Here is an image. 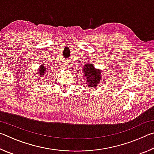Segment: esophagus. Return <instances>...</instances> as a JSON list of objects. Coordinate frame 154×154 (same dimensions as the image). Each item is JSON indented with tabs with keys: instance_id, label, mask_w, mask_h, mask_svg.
Listing matches in <instances>:
<instances>
[{
	"instance_id": "1",
	"label": "esophagus",
	"mask_w": 154,
	"mask_h": 154,
	"mask_svg": "<svg viewBox=\"0 0 154 154\" xmlns=\"http://www.w3.org/2000/svg\"><path fill=\"white\" fill-rule=\"evenodd\" d=\"M65 68H66V66H65Z\"/></svg>"
}]
</instances>
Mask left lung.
<instances>
[{"label": "left lung", "instance_id": "1", "mask_svg": "<svg viewBox=\"0 0 154 154\" xmlns=\"http://www.w3.org/2000/svg\"><path fill=\"white\" fill-rule=\"evenodd\" d=\"M83 79L85 78L87 86L90 88L96 87L101 79V71L96 69L92 64H85L83 66Z\"/></svg>", "mask_w": 154, "mask_h": 154}]
</instances>
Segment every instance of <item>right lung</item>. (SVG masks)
<instances>
[{
  "instance_id": "add662e5",
  "label": "right lung",
  "mask_w": 154,
  "mask_h": 154,
  "mask_svg": "<svg viewBox=\"0 0 154 154\" xmlns=\"http://www.w3.org/2000/svg\"><path fill=\"white\" fill-rule=\"evenodd\" d=\"M38 71V75L42 77H45V74L47 73V72H48V70H47L45 66H44L43 64L41 65Z\"/></svg>"
}]
</instances>
